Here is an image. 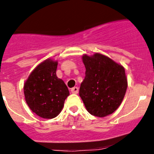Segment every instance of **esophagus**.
<instances>
[{"label":"esophagus","instance_id":"obj_1","mask_svg":"<svg viewBox=\"0 0 154 154\" xmlns=\"http://www.w3.org/2000/svg\"><path fill=\"white\" fill-rule=\"evenodd\" d=\"M70 91H71V93H74V94H77V93H78L79 88L77 87H73V88H71Z\"/></svg>","mask_w":154,"mask_h":154}]
</instances>
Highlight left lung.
Masks as SVG:
<instances>
[{
  "mask_svg": "<svg viewBox=\"0 0 154 154\" xmlns=\"http://www.w3.org/2000/svg\"><path fill=\"white\" fill-rule=\"evenodd\" d=\"M85 78L79 95L87 111L97 117L112 114L120 106L128 87L125 68L103 54H84Z\"/></svg>",
  "mask_w": 154,
  "mask_h": 154,
  "instance_id": "1",
  "label": "left lung"
}]
</instances>
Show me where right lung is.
<instances>
[{"label": "right lung", "mask_w": 154, "mask_h": 154, "mask_svg": "<svg viewBox=\"0 0 154 154\" xmlns=\"http://www.w3.org/2000/svg\"><path fill=\"white\" fill-rule=\"evenodd\" d=\"M57 66V61L45 60L34 69L24 84L27 105L43 119L55 118L70 94L64 82L56 76Z\"/></svg>", "instance_id": "add662e5"}]
</instances>
